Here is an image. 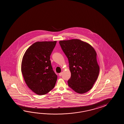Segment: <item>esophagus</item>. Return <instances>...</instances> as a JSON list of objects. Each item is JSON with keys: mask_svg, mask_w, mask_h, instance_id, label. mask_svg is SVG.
<instances>
[{"mask_svg": "<svg viewBox=\"0 0 124 124\" xmlns=\"http://www.w3.org/2000/svg\"><path fill=\"white\" fill-rule=\"evenodd\" d=\"M62 73L61 72V73L59 74V76H61L62 75Z\"/></svg>", "mask_w": 124, "mask_h": 124, "instance_id": "1", "label": "esophagus"}]
</instances>
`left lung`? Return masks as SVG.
<instances>
[{"label":"left lung","mask_w":124,"mask_h":124,"mask_svg":"<svg viewBox=\"0 0 124 124\" xmlns=\"http://www.w3.org/2000/svg\"><path fill=\"white\" fill-rule=\"evenodd\" d=\"M59 44L68 59L71 72L69 86L80 94L89 91L98 78L100 70L94 49L78 39L62 40Z\"/></svg>","instance_id":"1"}]
</instances>
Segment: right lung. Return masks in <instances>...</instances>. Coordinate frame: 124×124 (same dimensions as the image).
Wrapping results in <instances>:
<instances>
[{
	"instance_id": "obj_1",
	"label": "right lung",
	"mask_w": 124,
	"mask_h": 124,
	"mask_svg": "<svg viewBox=\"0 0 124 124\" xmlns=\"http://www.w3.org/2000/svg\"><path fill=\"white\" fill-rule=\"evenodd\" d=\"M57 41L37 42L31 46L23 57L21 72L27 86L38 95L53 89L57 75L53 70L50 56Z\"/></svg>"
}]
</instances>
